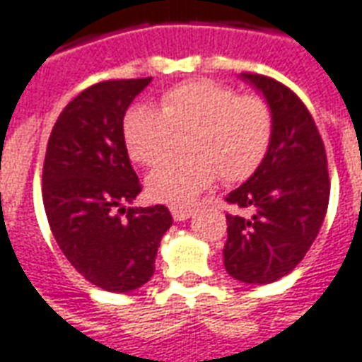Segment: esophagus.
Segmentation results:
<instances>
[{"label":"esophagus","mask_w":362,"mask_h":362,"mask_svg":"<svg viewBox=\"0 0 362 362\" xmlns=\"http://www.w3.org/2000/svg\"><path fill=\"white\" fill-rule=\"evenodd\" d=\"M171 216L177 222H183L187 218L193 216V209H189V206H171Z\"/></svg>","instance_id":"34e87169"}]
</instances>
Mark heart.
Wrapping results in <instances>:
<instances>
[{
  "label": "heart",
  "mask_w": 362,
  "mask_h": 362,
  "mask_svg": "<svg viewBox=\"0 0 362 362\" xmlns=\"http://www.w3.org/2000/svg\"><path fill=\"white\" fill-rule=\"evenodd\" d=\"M152 105H136L122 119L128 156L140 165H156L169 152L173 128L187 136L185 158H171L146 179L153 201L187 204L222 173L243 181L261 165L273 136V112L265 99L238 95L234 87L199 78L169 87Z\"/></svg>",
  "instance_id": "b5f03b06"
}]
</instances>
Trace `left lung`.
Listing matches in <instances>:
<instances>
[{
    "mask_svg": "<svg viewBox=\"0 0 362 362\" xmlns=\"http://www.w3.org/2000/svg\"><path fill=\"white\" fill-rule=\"evenodd\" d=\"M240 78L267 101L273 136L261 165L226 197L251 216L226 214L224 267L235 281L269 284L298 265L324 224L327 158L312 115L288 87L259 74Z\"/></svg>",
    "mask_w": 362,
    "mask_h": 362,
    "instance_id": "left-lung-1",
    "label": "left lung"
}]
</instances>
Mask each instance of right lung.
<instances>
[{
  "instance_id": "obj_1",
  "label": "right lung",
  "mask_w": 362,
  "mask_h": 362,
  "mask_svg": "<svg viewBox=\"0 0 362 362\" xmlns=\"http://www.w3.org/2000/svg\"><path fill=\"white\" fill-rule=\"evenodd\" d=\"M150 81L87 87L60 112L46 148L42 201L54 240L79 275L109 292L136 291L152 279L161 238L173 224L163 204L127 209L142 187L122 119Z\"/></svg>"
}]
</instances>
